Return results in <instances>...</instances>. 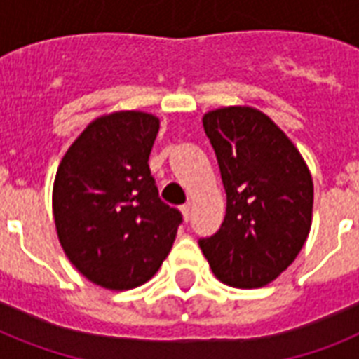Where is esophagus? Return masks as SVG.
<instances>
[{"instance_id": "1", "label": "esophagus", "mask_w": 359, "mask_h": 359, "mask_svg": "<svg viewBox=\"0 0 359 359\" xmlns=\"http://www.w3.org/2000/svg\"><path fill=\"white\" fill-rule=\"evenodd\" d=\"M180 212H182L184 219H186V222H188V219H190V214H191V205H190V203H186V205H182V207H180Z\"/></svg>"}]
</instances>
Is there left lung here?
Returning a JSON list of instances; mask_svg holds the SVG:
<instances>
[{"label": "left lung", "mask_w": 359, "mask_h": 359, "mask_svg": "<svg viewBox=\"0 0 359 359\" xmlns=\"http://www.w3.org/2000/svg\"><path fill=\"white\" fill-rule=\"evenodd\" d=\"M227 194L224 224L199 240L214 276L236 289H259L300 253L311 227L313 180L292 141L253 108L203 117Z\"/></svg>", "instance_id": "8db88e82"}]
</instances>
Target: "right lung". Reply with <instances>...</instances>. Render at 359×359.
Here are the masks:
<instances>
[{
	"label": "right lung",
	"instance_id": "1",
	"mask_svg": "<svg viewBox=\"0 0 359 359\" xmlns=\"http://www.w3.org/2000/svg\"><path fill=\"white\" fill-rule=\"evenodd\" d=\"M160 121L119 111L93 121L53 182V218L70 262L106 289L140 287L168 257L182 214L158 196L149 154Z\"/></svg>",
	"mask_w": 359,
	"mask_h": 359
}]
</instances>
